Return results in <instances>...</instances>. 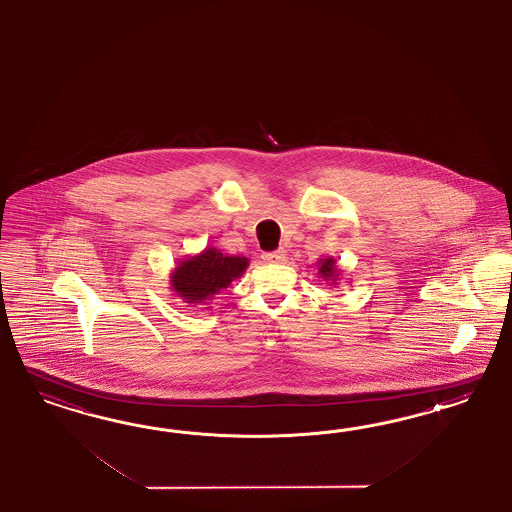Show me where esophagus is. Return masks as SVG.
Returning a JSON list of instances; mask_svg holds the SVG:
<instances>
[{
	"instance_id": "obj_1",
	"label": "esophagus",
	"mask_w": 512,
	"mask_h": 512,
	"mask_svg": "<svg viewBox=\"0 0 512 512\" xmlns=\"http://www.w3.org/2000/svg\"><path fill=\"white\" fill-rule=\"evenodd\" d=\"M263 259L266 263H283L285 261V251L283 249L266 251V253H263Z\"/></svg>"
}]
</instances>
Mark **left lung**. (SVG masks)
<instances>
[{
  "instance_id": "left-lung-1",
  "label": "left lung",
  "mask_w": 512,
  "mask_h": 512,
  "mask_svg": "<svg viewBox=\"0 0 512 512\" xmlns=\"http://www.w3.org/2000/svg\"><path fill=\"white\" fill-rule=\"evenodd\" d=\"M317 266H319L321 278L336 287L341 278V270L336 266V259H334V257H326V259H321V261L317 263Z\"/></svg>"
}]
</instances>
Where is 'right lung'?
<instances>
[{
  "label": "right lung",
  "mask_w": 512,
  "mask_h": 512,
  "mask_svg": "<svg viewBox=\"0 0 512 512\" xmlns=\"http://www.w3.org/2000/svg\"><path fill=\"white\" fill-rule=\"evenodd\" d=\"M249 266L248 257L225 255L217 248H204L186 257L171 272V289L186 304H210L214 296L238 279Z\"/></svg>",
  "instance_id": "1"
}]
</instances>
